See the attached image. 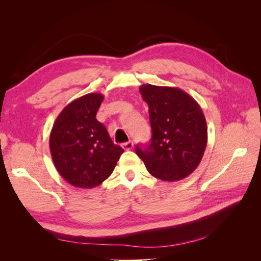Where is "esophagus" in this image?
I'll return each mask as SVG.
<instances>
[{
	"mask_svg": "<svg viewBox=\"0 0 261 261\" xmlns=\"http://www.w3.org/2000/svg\"><path fill=\"white\" fill-rule=\"evenodd\" d=\"M133 147H134V143L133 141H127V143H124L123 144V148L125 149V150H130V149H133Z\"/></svg>",
	"mask_w": 261,
	"mask_h": 261,
	"instance_id": "34e87169",
	"label": "esophagus"
}]
</instances>
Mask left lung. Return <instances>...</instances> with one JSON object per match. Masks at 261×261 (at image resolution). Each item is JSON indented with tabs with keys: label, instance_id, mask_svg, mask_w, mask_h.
Returning a JSON list of instances; mask_svg holds the SVG:
<instances>
[{
	"label": "left lung",
	"instance_id": "left-lung-1",
	"mask_svg": "<svg viewBox=\"0 0 261 261\" xmlns=\"http://www.w3.org/2000/svg\"><path fill=\"white\" fill-rule=\"evenodd\" d=\"M152 137L136 153L152 176L175 181L198 167L208 140L206 118L197 101L176 87L143 85Z\"/></svg>",
	"mask_w": 261,
	"mask_h": 261
}]
</instances>
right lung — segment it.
Masks as SVG:
<instances>
[{
  "instance_id": "obj_1",
  "label": "right lung",
  "mask_w": 261,
  "mask_h": 261,
  "mask_svg": "<svg viewBox=\"0 0 261 261\" xmlns=\"http://www.w3.org/2000/svg\"><path fill=\"white\" fill-rule=\"evenodd\" d=\"M103 96L88 93L70 102L55 120L50 151L60 175L70 185L93 188L107 179L124 150L97 118Z\"/></svg>"
}]
</instances>
